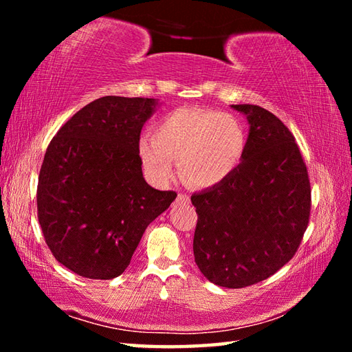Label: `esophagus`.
Here are the masks:
<instances>
[{"instance_id":"obj_1","label":"esophagus","mask_w":352,"mask_h":352,"mask_svg":"<svg viewBox=\"0 0 352 352\" xmlns=\"http://www.w3.org/2000/svg\"><path fill=\"white\" fill-rule=\"evenodd\" d=\"M177 201L178 203H189L190 198H189V195H186V193H178Z\"/></svg>"}]
</instances>
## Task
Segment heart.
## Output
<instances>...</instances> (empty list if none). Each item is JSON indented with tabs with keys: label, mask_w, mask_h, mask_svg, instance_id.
<instances>
[{
	"label": "heart",
	"mask_w": 352,
	"mask_h": 352,
	"mask_svg": "<svg viewBox=\"0 0 352 352\" xmlns=\"http://www.w3.org/2000/svg\"><path fill=\"white\" fill-rule=\"evenodd\" d=\"M248 149L245 126L234 116L206 109H178L155 125L153 139H142L139 157L157 183L168 182L178 163L195 188L221 184L241 166Z\"/></svg>",
	"instance_id": "obj_1"
}]
</instances>
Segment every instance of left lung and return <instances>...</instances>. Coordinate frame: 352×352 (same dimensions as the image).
I'll return each mask as SVG.
<instances>
[{"instance_id": "obj_1", "label": "left lung", "mask_w": 352, "mask_h": 352, "mask_svg": "<svg viewBox=\"0 0 352 352\" xmlns=\"http://www.w3.org/2000/svg\"><path fill=\"white\" fill-rule=\"evenodd\" d=\"M250 122L245 159L226 182L193 193V256L208 281L241 289L295 256L309 226L311 186L300 146L263 107L236 104Z\"/></svg>"}]
</instances>
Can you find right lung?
I'll return each mask as SVG.
<instances>
[{
  "instance_id": "1",
  "label": "right lung",
  "mask_w": 352,
  "mask_h": 352,
  "mask_svg": "<svg viewBox=\"0 0 352 352\" xmlns=\"http://www.w3.org/2000/svg\"><path fill=\"white\" fill-rule=\"evenodd\" d=\"M153 98L102 96L51 139L37 183V219L58 263L111 280L130 265L146 227L175 199L142 174L140 130Z\"/></svg>"
}]
</instances>
